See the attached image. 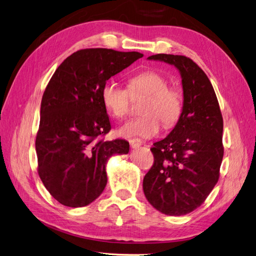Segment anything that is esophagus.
Returning a JSON list of instances; mask_svg holds the SVG:
<instances>
[{"label":"esophagus","instance_id":"esophagus-1","mask_svg":"<svg viewBox=\"0 0 256 256\" xmlns=\"http://www.w3.org/2000/svg\"><path fill=\"white\" fill-rule=\"evenodd\" d=\"M129 143H130V146H131V148H138V147H140L141 145H142V141L140 140V138H131V140L129 141Z\"/></svg>","mask_w":256,"mask_h":256}]
</instances>
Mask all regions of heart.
Returning <instances> with one entry per match:
<instances>
[{
	"instance_id": "obj_1",
	"label": "heart",
	"mask_w": 256,
	"mask_h": 256,
	"mask_svg": "<svg viewBox=\"0 0 256 256\" xmlns=\"http://www.w3.org/2000/svg\"><path fill=\"white\" fill-rule=\"evenodd\" d=\"M128 90L114 82L106 83L102 90L106 109L115 118H125L129 111L130 96H146L142 106L143 116L131 120L118 129L124 138H152L158 134L161 122L166 128L173 127L182 112V92L176 86L168 85L164 76L154 70H144L127 82Z\"/></svg>"
}]
</instances>
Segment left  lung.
<instances>
[{
	"label": "left lung",
	"instance_id": "left-lung-1",
	"mask_svg": "<svg viewBox=\"0 0 256 256\" xmlns=\"http://www.w3.org/2000/svg\"><path fill=\"white\" fill-rule=\"evenodd\" d=\"M182 76L180 118L164 140L154 143V164L143 180L150 205L168 216H182L204 203L219 180L223 158V118L206 74L191 58L156 54Z\"/></svg>",
	"mask_w": 256,
	"mask_h": 256
}]
</instances>
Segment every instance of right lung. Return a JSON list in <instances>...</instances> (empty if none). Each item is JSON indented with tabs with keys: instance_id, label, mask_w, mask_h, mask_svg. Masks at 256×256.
<instances>
[{
	"instance_id": "right-lung-1",
	"label": "right lung",
	"mask_w": 256,
	"mask_h": 256,
	"mask_svg": "<svg viewBox=\"0 0 256 256\" xmlns=\"http://www.w3.org/2000/svg\"><path fill=\"white\" fill-rule=\"evenodd\" d=\"M142 56L138 52L83 49L53 74L42 99L35 147L40 180L62 205L94 202L106 186L108 160L128 154L127 141L100 138L111 130L102 90L111 76Z\"/></svg>"
}]
</instances>
